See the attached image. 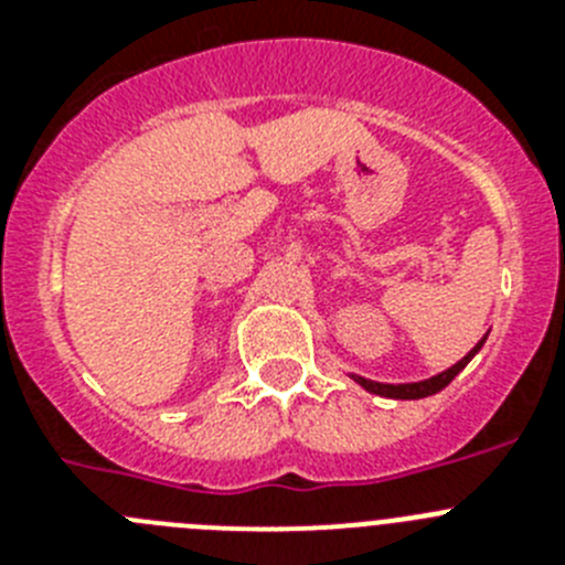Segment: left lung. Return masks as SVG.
Segmentation results:
<instances>
[{
	"label": "left lung",
	"mask_w": 565,
	"mask_h": 565,
	"mask_svg": "<svg viewBox=\"0 0 565 565\" xmlns=\"http://www.w3.org/2000/svg\"><path fill=\"white\" fill-rule=\"evenodd\" d=\"M489 337V333H487ZM487 337L481 339V342L472 348V351L467 353V356L461 359V362H456L452 367H447L444 373H438V376H430V379H422V382H407V384H384V382H373V379H364V376H356V373H351V379L356 384H362L364 391L367 393H376V396H384V398H427L433 396V393L444 391L447 384L452 382V379L458 376V373L463 371L469 364V359L476 356L478 351L483 348V342H487Z\"/></svg>",
	"instance_id": "obj_1"
}]
</instances>
